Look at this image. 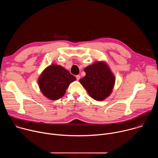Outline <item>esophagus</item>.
I'll return each mask as SVG.
<instances>
[{
    "instance_id": "1",
    "label": "esophagus",
    "mask_w": 158,
    "mask_h": 158,
    "mask_svg": "<svg viewBox=\"0 0 158 158\" xmlns=\"http://www.w3.org/2000/svg\"><path fill=\"white\" fill-rule=\"evenodd\" d=\"M76 77V79H77V81H79V80L80 79V78H81L80 75H77Z\"/></svg>"
}]
</instances>
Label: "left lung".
Instances as JSON below:
<instances>
[{
  "label": "left lung",
  "instance_id": "left-lung-1",
  "mask_svg": "<svg viewBox=\"0 0 158 158\" xmlns=\"http://www.w3.org/2000/svg\"><path fill=\"white\" fill-rule=\"evenodd\" d=\"M84 71L85 76L79 82L90 96L101 101L110 96L115 84V77L105 62H96Z\"/></svg>",
  "mask_w": 158,
  "mask_h": 158
}]
</instances>
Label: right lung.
Returning <instances> with one entry per match:
<instances>
[{
	"instance_id": "right-lung-1",
	"label": "right lung",
	"mask_w": 158,
	"mask_h": 158,
	"mask_svg": "<svg viewBox=\"0 0 158 158\" xmlns=\"http://www.w3.org/2000/svg\"><path fill=\"white\" fill-rule=\"evenodd\" d=\"M76 80V77L61 65L51 64L40 75L38 84L43 95L54 101L61 98L69 84Z\"/></svg>"
}]
</instances>
